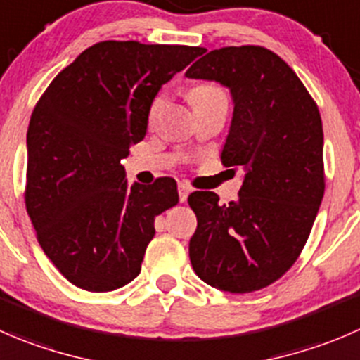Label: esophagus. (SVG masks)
Returning <instances> with one entry per match:
<instances>
[{
	"label": "esophagus",
	"instance_id": "esophagus-1",
	"mask_svg": "<svg viewBox=\"0 0 360 360\" xmlns=\"http://www.w3.org/2000/svg\"><path fill=\"white\" fill-rule=\"evenodd\" d=\"M190 186H186L184 183H181L179 186H177V193H179V200L184 202L188 198V195H190Z\"/></svg>",
	"mask_w": 360,
	"mask_h": 360
}]
</instances>
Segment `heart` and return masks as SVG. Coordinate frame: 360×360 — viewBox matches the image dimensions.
<instances>
[{"label":"heart","mask_w":360,"mask_h":360,"mask_svg":"<svg viewBox=\"0 0 360 360\" xmlns=\"http://www.w3.org/2000/svg\"><path fill=\"white\" fill-rule=\"evenodd\" d=\"M188 96H190V102L193 107L205 105V103H212V102H226L225 89L216 82L195 84V86L190 89V93H188ZM165 102H167V96L163 95V93H158V95L153 98V102L149 103L148 116H146L149 127H153V124L156 123L160 112H162L163 107H165Z\"/></svg>","instance_id":"obj_1"}]
</instances>
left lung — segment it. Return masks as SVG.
Returning a JSON list of instances; mask_svg holds the SVG:
<instances>
[{"instance_id": "1", "label": "left lung", "mask_w": 360, "mask_h": 360, "mask_svg": "<svg viewBox=\"0 0 360 360\" xmlns=\"http://www.w3.org/2000/svg\"><path fill=\"white\" fill-rule=\"evenodd\" d=\"M186 77L230 87L233 117L221 163L246 172L239 198L229 205H219L214 191L188 197L197 214L191 265L219 290H260L295 264L322 204L319 107L294 70L260 45L207 52Z\"/></svg>"}]
</instances>
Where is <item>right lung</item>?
<instances>
[{
	"instance_id": "right-lung-1",
	"label": "right lung",
	"mask_w": 360,
	"mask_h": 360,
	"mask_svg": "<svg viewBox=\"0 0 360 360\" xmlns=\"http://www.w3.org/2000/svg\"><path fill=\"white\" fill-rule=\"evenodd\" d=\"M202 47L107 40L54 77L27 128L24 202L49 260L75 287L110 292L141 273L172 177L128 188L121 158L146 137L149 103Z\"/></svg>"
}]
</instances>
